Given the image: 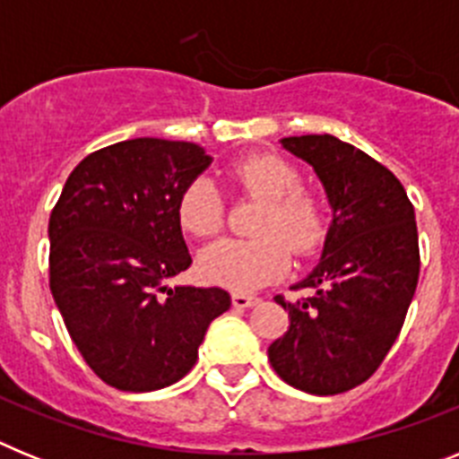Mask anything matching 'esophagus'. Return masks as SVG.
<instances>
[{
    "label": "esophagus",
    "mask_w": 459,
    "mask_h": 459,
    "mask_svg": "<svg viewBox=\"0 0 459 459\" xmlns=\"http://www.w3.org/2000/svg\"><path fill=\"white\" fill-rule=\"evenodd\" d=\"M259 299L257 296H250V294H241V291H237V294H232V303L234 307H250L255 306Z\"/></svg>",
    "instance_id": "1"
}]
</instances>
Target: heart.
Returning <instances> with one entry per match:
<instances>
[{"label":"heart","mask_w":459,"mask_h":459,"mask_svg":"<svg viewBox=\"0 0 459 459\" xmlns=\"http://www.w3.org/2000/svg\"><path fill=\"white\" fill-rule=\"evenodd\" d=\"M241 193L264 200L255 221V238H222L200 255V269L216 285L246 291L275 282L290 271L291 250L310 257L328 237L326 202L301 186L299 168L271 153H253L230 168ZM181 227L197 238L221 234L225 204L216 184L197 177L177 204Z\"/></svg>","instance_id":"heart-1"}]
</instances>
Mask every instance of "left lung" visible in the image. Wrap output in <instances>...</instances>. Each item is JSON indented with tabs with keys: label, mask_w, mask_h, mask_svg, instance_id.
Instances as JSON below:
<instances>
[{
	"label": "left lung",
	"mask_w": 459,
	"mask_h": 459,
	"mask_svg": "<svg viewBox=\"0 0 459 459\" xmlns=\"http://www.w3.org/2000/svg\"><path fill=\"white\" fill-rule=\"evenodd\" d=\"M282 147L315 168L333 225L319 266L294 285L312 296H275L290 328L269 360L290 386L338 395L370 379L400 335L420 273L416 216L395 174L347 142L301 135Z\"/></svg>",
	"instance_id": "1"
}]
</instances>
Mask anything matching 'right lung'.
Masks as SVG:
<instances>
[{
	"instance_id": "obj_1",
	"label": "right lung",
	"mask_w": 459,
	"mask_h": 459,
	"mask_svg": "<svg viewBox=\"0 0 459 459\" xmlns=\"http://www.w3.org/2000/svg\"><path fill=\"white\" fill-rule=\"evenodd\" d=\"M209 163L193 142H117L80 160L52 209V296L108 386L147 393L179 381L209 324L230 310L218 287H165L193 264L177 204Z\"/></svg>"
}]
</instances>
